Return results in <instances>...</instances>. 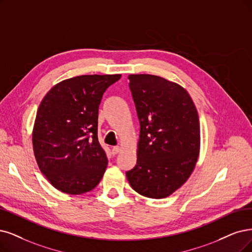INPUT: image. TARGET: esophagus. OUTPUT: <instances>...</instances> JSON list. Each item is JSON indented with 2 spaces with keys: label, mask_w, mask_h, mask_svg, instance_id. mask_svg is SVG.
Masks as SVG:
<instances>
[{
  "label": "esophagus",
  "mask_w": 252,
  "mask_h": 252,
  "mask_svg": "<svg viewBox=\"0 0 252 252\" xmlns=\"http://www.w3.org/2000/svg\"><path fill=\"white\" fill-rule=\"evenodd\" d=\"M119 152H120L119 146H114L113 148H112V154H113V155H117Z\"/></svg>",
  "instance_id": "obj_1"
}]
</instances>
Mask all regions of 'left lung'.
Instances as JSON below:
<instances>
[{"label": "left lung", "mask_w": 252, "mask_h": 252, "mask_svg": "<svg viewBox=\"0 0 252 252\" xmlns=\"http://www.w3.org/2000/svg\"><path fill=\"white\" fill-rule=\"evenodd\" d=\"M140 123L137 164L126 172L142 196H169L187 182L196 165L200 126L196 107L184 87L154 74H129Z\"/></svg>", "instance_id": "left-lung-1"}]
</instances>
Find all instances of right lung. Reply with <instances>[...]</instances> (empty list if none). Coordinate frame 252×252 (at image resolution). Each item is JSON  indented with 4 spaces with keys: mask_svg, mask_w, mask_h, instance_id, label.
Instances as JSON below:
<instances>
[{
    "mask_svg": "<svg viewBox=\"0 0 252 252\" xmlns=\"http://www.w3.org/2000/svg\"><path fill=\"white\" fill-rule=\"evenodd\" d=\"M121 74H84L56 84L37 110L32 133L40 171L61 192L94 189L108 159L97 139L98 107Z\"/></svg>",
    "mask_w": 252,
    "mask_h": 252,
    "instance_id": "add662e5",
    "label": "right lung"
}]
</instances>
